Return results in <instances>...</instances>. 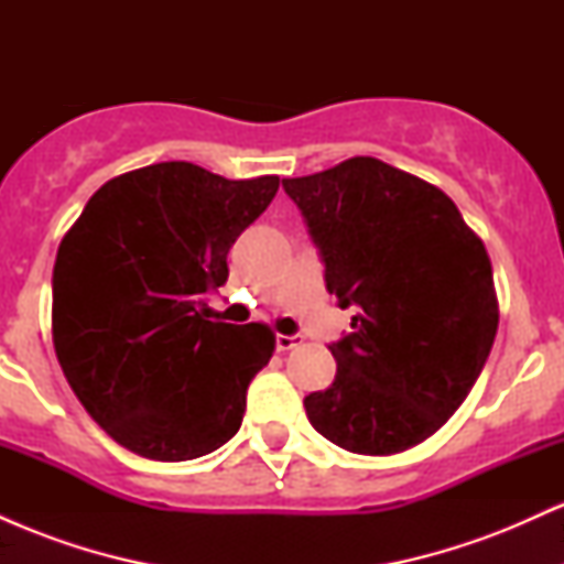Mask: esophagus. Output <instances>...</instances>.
Listing matches in <instances>:
<instances>
[{"label": "esophagus", "instance_id": "1", "mask_svg": "<svg viewBox=\"0 0 564 564\" xmlns=\"http://www.w3.org/2000/svg\"><path fill=\"white\" fill-rule=\"evenodd\" d=\"M302 336L300 334H294V336H286V334H278L275 336V347L281 349V352H289V349H294V347H300L302 345Z\"/></svg>", "mask_w": 564, "mask_h": 564}]
</instances>
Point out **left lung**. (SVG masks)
<instances>
[{
	"instance_id": "left-lung-1",
	"label": "left lung",
	"mask_w": 564,
	"mask_h": 564,
	"mask_svg": "<svg viewBox=\"0 0 564 564\" xmlns=\"http://www.w3.org/2000/svg\"><path fill=\"white\" fill-rule=\"evenodd\" d=\"M339 307L336 377L304 398L310 424L349 453L424 443L464 403L498 328L494 268L440 187L371 156L286 177Z\"/></svg>"
}]
</instances>
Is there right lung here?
<instances>
[{
    "label": "right lung",
    "instance_id": "right-lung-1",
    "mask_svg": "<svg viewBox=\"0 0 564 564\" xmlns=\"http://www.w3.org/2000/svg\"><path fill=\"white\" fill-rule=\"evenodd\" d=\"M275 174L228 180L161 161L108 180L63 236L53 345L102 430L153 462L217 451L243 422L249 381L275 352L264 323L206 321L228 251L268 209Z\"/></svg>",
    "mask_w": 564,
    "mask_h": 564
}]
</instances>
